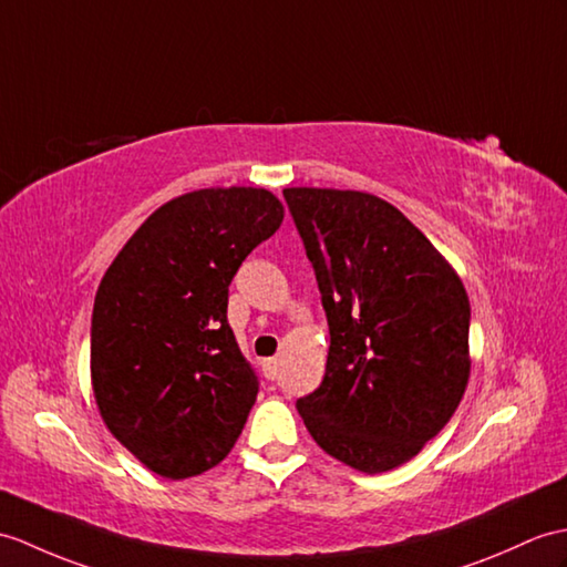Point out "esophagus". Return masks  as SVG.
<instances>
[{"mask_svg":"<svg viewBox=\"0 0 567 567\" xmlns=\"http://www.w3.org/2000/svg\"><path fill=\"white\" fill-rule=\"evenodd\" d=\"M262 374H266V379H270V381L278 379V374H280V360L278 358L262 360Z\"/></svg>","mask_w":567,"mask_h":567,"instance_id":"obj_1","label":"esophagus"}]
</instances>
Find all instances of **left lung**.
<instances>
[{
	"instance_id": "8db88e82",
	"label": "left lung",
	"mask_w": 567,
	"mask_h": 567,
	"mask_svg": "<svg viewBox=\"0 0 567 567\" xmlns=\"http://www.w3.org/2000/svg\"><path fill=\"white\" fill-rule=\"evenodd\" d=\"M305 241L331 348L297 401L316 444L362 473L423 450L462 401L471 358L464 282L427 236L377 195L282 190Z\"/></svg>"
}]
</instances>
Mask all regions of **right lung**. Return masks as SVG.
<instances>
[{
  "label": "right lung",
  "mask_w": 567,
  "mask_h": 567,
  "mask_svg": "<svg viewBox=\"0 0 567 567\" xmlns=\"http://www.w3.org/2000/svg\"><path fill=\"white\" fill-rule=\"evenodd\" d=\"M266 188H203L162 205L105 270L91 386L105 427L150 471L190 478L231 452L258 377L227 321L246 256L280 229Z\"/></svg>",
  "instance_id": "obj_1"
}]
</instances>
